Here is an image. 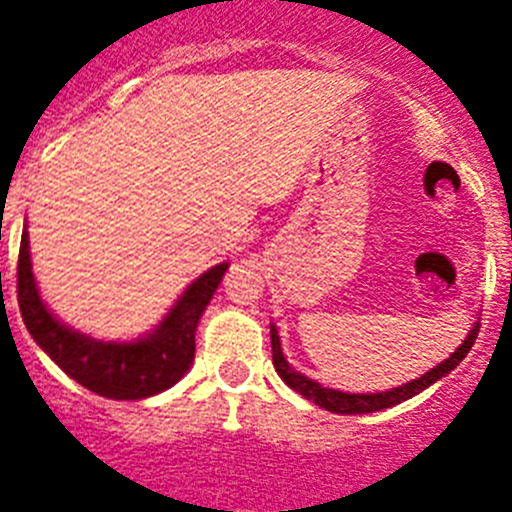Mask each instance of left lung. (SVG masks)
I'll return each mask as SVG.
<instances>
[{"instance_id":"left-lung-1","label":"left lung","mask_w":512,"mask_h":512,"mask_svg":"<svg viewBox=\"0 0 512 512\" xmlns=\"http://www.w3.org/2000/svg\"><path fill=\"white\" fill-rule=\"evenodd\" d=\"M477 331H480V321L472 323L470 333L465 336V341L457 346L455 353H450V358H444L442 364H437L434 369H429L427 374H422L419 379L409 381L404 386H396V389L389 391H376V394H348V391H338V389H328V386L318 384L315 379H308L305 374L295 371L293 366L288 364V358H285L283 348H280V336L275 323H270V338H272V364H275V371H278L280 379L290 386L293 391H298L300 396H305L308 401L318 404L321 409H328L333 414H371V412H381V409H389L401 404V401L412 399L417 396L419 391L429 389L432 384H437L442 376L450 374L452 369L460 366L462 358L470 353L472 343H475Z\"/></svg>"}]
</instances>
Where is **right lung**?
I'll use <instances>...</instances> for the list:
<instances>
[{
	"mask_svg": "<svg viewBox=\"0 0 512 512\" xmlns=\"http://www.w3.org/2000/svg\"><path fill=\"white\" fill-rule=\"evenodd\" d=\"M229 262L209 267L186 285L169 313L133 341H103L62 323L37 290L30 260V232L22 229L17 262L19 313L37 346L70 379L105 399L136 401L171 389L194 364V333L209 300L217 293Z\"/></svg>",
	"mask_w": 512,
	"mask_h": 512,
	"instance_id": "add662e5",
	"label": "right lung"
}]
</instances>
